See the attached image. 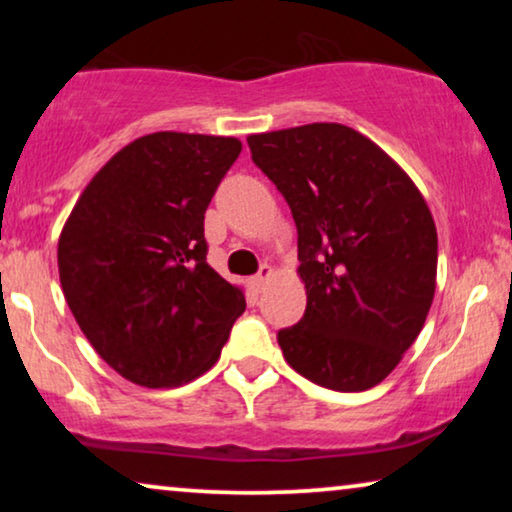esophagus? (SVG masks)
<instances>
[{
	"mask_svg": "<svg viewBox=\"0 0 512 512\" xmlns=\"http://www.w3.org/2000/svg\"><path fill=\"white\" fill-rule=\"evenodd\" d=\"M272 275H275V272H272L270 265H263L261 272H258V275H256L254 279H251V284H254L256 291H263L265 284H268L270 279H272Z\"/></svg>",
	"mask_w": 512,
	"mask_h": 512,
	"instance_id": "34e87169",
	"label": "esophagus"
}]
</instances>
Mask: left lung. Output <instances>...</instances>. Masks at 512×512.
<instances>
[{
    "label": "left lung",
    "mask_w": 512,
    "mask_h": 512,
    "mask_svg": "<svg viewBox=\"0 0 512 512\" xmlns=\"http://www.w3.org/2000/svg\"><path fill=\"white\" fill-rule=\"evenodd\" d=\"M298 228L305 317L277 333L289 366L319 387L380 384L424 328L438 233L408 172L342 123L247 137Z\"/></svg>",
    "instance_id": "left-lung-1"
}]
</instances>
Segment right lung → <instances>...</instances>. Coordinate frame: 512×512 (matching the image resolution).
Returning <instances> with one entry per match:
<instances>
[{"mask_svg":"<svg viewBox=\"0 0 512 512\" xmlns=\"http://www.w3.org/2000/svg\"><path fill=\"white\" fill-rule=\"evenodd\" d=\"M237 137L153 132L90 179L58 240L65 300L90 345L139 387H181L219 361L244 289L207 263L205 212Z\"/></svg>","mask_w":512,"mask_h":512,"instance_id":"right-lung-1","label":"right lung"}]
</instances>
